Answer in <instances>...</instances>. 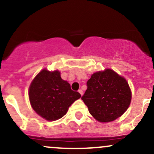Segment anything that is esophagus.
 <instances>
[{"instance_id":"34e87169","label":"esophagus","mask_w":154,"mask_h":154,"mask_svg":"<svg viewBox=\"0 0 154 154\" xmlns=\"http://www.w3.org/2000/svg\"><path fill=\"white\" fill-rule=\"evenodd\" d=\"M78 92H79V93H80V95H82V94H83V91H82V90L79 89V91H78Z\"/></svg>"}]
</instances>
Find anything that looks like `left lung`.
<instances>
[{
    "mask_svg": "<svg viewBox=\"0 0 154 154\" xmlns=\"http://www.w3.org/2000/svg\"><path fill=\"white\" fill-rule=\"evenodd\" d=\"M82 100L100 122H112L128 109L132 93L127 80L110 69L91 75Z\"/></svg>",
    "mask_w": 154,
    "mask_h": 154,
    "instance_id": "1",
    "label": "left lung"
}]
</instances>
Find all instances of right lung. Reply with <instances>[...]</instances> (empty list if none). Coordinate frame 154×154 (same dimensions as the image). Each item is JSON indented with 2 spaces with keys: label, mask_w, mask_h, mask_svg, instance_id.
Returning a JSON list of instances; mask_svg holds the SVG:
<instances>
[{
  "label": "right lung",
  "mask_w": 154,
  "mask_h": 154,
  "mask_svg": "<svg viewBox=\"0 0 154 154\" xmlns=\"http://www.w3.org/2000/svg\"><path fill=\"white\" fill-rule=\"evenodd\" d=\"M81 95L71 89L58 70L43 69L31 82L29 98L34 111L48 121L61 119Z\"/></svg>",
  "instance_id": "obj_1"
}]
</instances>
